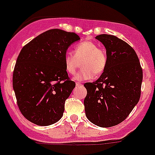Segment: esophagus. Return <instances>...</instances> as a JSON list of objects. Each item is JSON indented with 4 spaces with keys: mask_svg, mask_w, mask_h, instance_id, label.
I'll list each match as a JSON object with an SVG mask.
<instances>
[{
    "mask_svg": "<svg viewBox=\"0 0 155 155\" xmlns=\"http://www.w3.org/2000/svg\"><path fill=\"white\" fill-rule=\"evenodd\" d=\"M76 86H82V83H80V82H76Z\"/></svg>",
    "mask_w": 155,
    "mask_h": 155,
    "instance_id": "obj_1",
    "label": "esophagus"
}]
</instances>
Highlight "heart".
<instances>
[{
	"label": "heart",
	"instance_id": "b5f03b06",
	"mask_svg": "<svg viewBox=\"0 0 155 155\" xmlns=\"http://www.w3.org/2000/svg\"><path fill=\"white\" fill-rule=\"evenodd\" d=\"M63 62L65 69L69 74L76 73L81 62L82 69L75 76L74 79L89 80L105 71L108 63V56L106 52L99 48L96 43L86 40L75 46L74 53L66 52Z\"/></svg>",
	"mask_w": 155,
	"mask_h": 155
}]
</instances>
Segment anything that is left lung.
<instances>
[{
	"instance_id": "1",
	"label": "left lung",
	"mask_w": 155,
	"mask_h": 155,
	"mask_svg": "<svg viewBox=\"0 0 155 155\" xmlns=\"http://www.w3.org/2000/svg\"><path fill=\"white\" fill-rule=\"evenodd\" d=\"M95 39L105 46L108 63L97 80L84 84L85 112L94 125L108 128L122 122L138 104L143 73L136 53L126 42L108 34Z\"/></svg>"
}]
</instances>
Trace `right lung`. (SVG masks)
I'll list each match as a JSON object with an SVG mask.
<instances>
[{
	"label": "right lung",
	"instance_id": "obj_1",
	"mask_svg": "<svg viewBox=\"0 0 155 155\" xmlns=\"http://www.w3.org/2000/svg\"><path fill=\"white\" fill-rule=\"evenodd\" d=\"M80 40L75 33L52 29L26 44L17 59L13 88L22 115L47 126L62 118L65 102L76 86L64 66L69 47Z\"/></svg>",
	"mask_w": 155,
	"mask_h": 155
}]
</instances>
